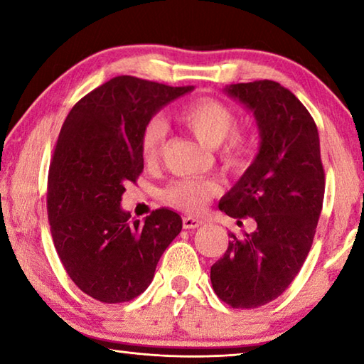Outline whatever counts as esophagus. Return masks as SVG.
I'll return each mask as SVG.
<instances>
[{"label":"esophagus","mask_w":364,"mask_h":364,"mask_svg":"<svg viewBox=\"0 0 364 364\" xmlns=\"http://www.w3.org/2000/svg\"><path fill=\"white\" fill-rule=\"evenodd\" d=\"M204 221L199 220V218H194V217H184L183 218V228L184 230H194V228H199L202 226Z\"/></svg>","instance_id":"34e87169"}]
</instances>
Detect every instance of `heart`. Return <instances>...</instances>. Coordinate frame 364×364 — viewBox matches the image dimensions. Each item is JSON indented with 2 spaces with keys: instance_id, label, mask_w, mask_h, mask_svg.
<instances>
[{
  "instance_id": "1",
  "label": "heart",
  "mask_w": 364,
  "mask_h": 364,
  "mask_svg": "<svg viewBox=\"0 0 364 364\" xmlns=\"http://www.w3.org/2000/svg\"><path fill=\"white\" fill-rule=\"evenodd\" d=\"M176 122L207 147H217L218 160L232 175L244 173L255 156V143L249 133L237 130V115L231 107L215 97H199L176 110ZM168 128L154 120L144 127L139 138V152L146 165H157L162 159ZM220 193L217 181L210 178H180L170 181L160 197L178 210L197 213L213 196Z\"/></svg>"
}]
</instances>
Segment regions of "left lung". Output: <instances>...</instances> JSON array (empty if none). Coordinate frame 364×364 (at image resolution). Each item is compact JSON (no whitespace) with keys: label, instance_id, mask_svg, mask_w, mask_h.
I'll return each instance as SVG.
<instances>
[{"label":"left lung","instance_id":"8db88e82","mask_svg":"<svg viewBox=\"0 0 364 364\" xmlns=\"http://www.w3.org/2000/svg\"><path fill=\"white\" fill-rule=\"evenodd\" d=\"M226 91L254 110L262 143L218 207L231 218H254L257 228L241 237L228 234L231 241L210 268V279L225 304L258 308L291 286L311 249L324 167L316 123L292 91L273 80L236 83Z\"/></svg>","mask_w":364,"mask_h":364}]
</instances>
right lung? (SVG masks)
Returning <instances> with one entry per match:
<instances>
[{
	"mask_svg": "<svg viewBox=\"0 0 364 364\" xmlns=\"http://www.w3.org/2000/svg\"><path fill=\"white\" fill-rule=\"evenodd\" d=\"M193 90L132 75L110 78L67 115L49 164L46 207L54 247L80 291L102 304L143 294L181 217L157 208L141 223L120 207L144 162L139 138L151 117Z\"/></svg>",
	"mask_w": 364,
	"mask_h": 364,
	"instance_id": "right-lung-1",
	"label": "right lung"
}]
</instances>
